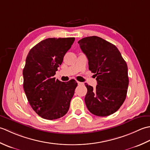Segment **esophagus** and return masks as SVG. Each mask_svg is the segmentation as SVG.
Instances as JSON below:
<instances>
[{
  "label": "esophagus",
  "instance_id": "1",
  "mask_svg": "<svg viewBox=\"0 0 150 150\" xmlns=\"http://www.w3.org/2000/svg\"><path fill=\"white\" fill-rule=\"evenodd\" d=\"M78 85H84L83 83H82V82H79V81H78Z\"/></svg>",
  "mask_w": 150,
  "mask_h": 150
}]
</instances>
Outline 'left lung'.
<instances>
[{"instance_id":"obj_1","label":"left lung","mask_w":150,"mask_h":150,"mask_svg":"<svg viewBox=\"0 0 150 150\" xmlns=\"http://www.w3.org/2000/svg\"><path fill=\"white\" fill-rule=\"evenodd\" d=\"M88 61V69L96 77L95 88L85 83V102L91 113L106 117L117 111L126 98L127 65L115 45L97 36L78 41Z\"/></svg>"}]
</instances>
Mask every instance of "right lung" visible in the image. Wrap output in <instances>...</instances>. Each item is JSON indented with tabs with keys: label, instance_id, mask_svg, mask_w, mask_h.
<instances>
[{
	"label": "right lung",
	"instance_id": "obj_1",
	"mask_svg": "<svg viewBox=\"0 0 150 150\" xmlns=\"http://www.w3.org/2000/svg\"><path fill=\"white\" fill-rule=\"evenodd\" d=\"M74 38H48L30 50L23 69V88L30 105L37 114L55 120L68 112L77 82L60 81L54 78Z\"/></svg>",
	"mask_w": 150,
	"mask_h": 150
}]
</instances>
